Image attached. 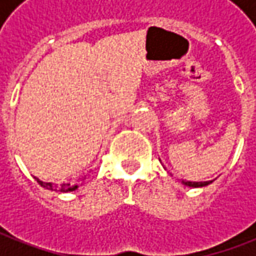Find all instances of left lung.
Masks as SVG:
<instances>
[{
    "instance_id": "obj_1",
    "label": "left lung",
    "mask_w": 256,
    "mask_h": 256,
    "mask_svg": "<svg viewBox=\"0 0 256 256\" xmlns=\"http://www.w3.org/2000/svg\"><path fill=\"white\" fill-rule=\"evenodd\" d=\"M213 180H208V182H190V180H182V184L185 186L190 188H202V186H208V184H212Z\"/></svg>"
}]
</instances>
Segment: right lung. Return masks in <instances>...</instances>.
I'll return each instance as SVG.
<instances>
[{
	"label": "right lung",
	"mask_w": 256,
	"mask_h": 256,
	"mask_svg": "<svg viewBox=\"0 0 256 256\" xmlns=\"http://www.w3.org/2000/svg\"><path fill=\"white\" fill-rule=\"evenodd\" d=\"M38 179V178H36ZM39 185L43 186L44 189H48V190H60V192H72L78 188V185H70V184H62V185H53L52 182H43L40 179H38Z\"/></svg>",
	"instance_id": "1"
}]
</instances>
